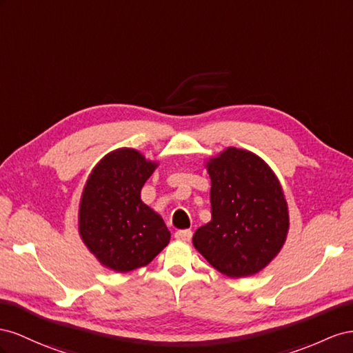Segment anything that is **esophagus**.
I'll use <instances>...</instances> for the list:
<instances>
[{
    "mask_svg": "<svg viewBox=\"0 0 353 353\" xmlns=\"http://www.w3.org/2000/svg\"><path fill=\"white\" fill-rule=\"evenodd\" d=\"M174 238L177 241H182V243H189L190 238H192V232H190V230H188V229L177 230V232L174 234Z\"/></svg>",
    "mask_w": 353,
    "mask_h": 353,
    "instance_id": "1",
    "label": "esophagus"
}]
</instances>
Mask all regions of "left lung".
Wrapping results in <instances>:
<instances>
[{"label": "left lung", "mask_w": 353, "mask_h": 353, "mask_svg": "<svg viewBox=\"0 0 353 353\" xmlns=\"http://www.w3.org/2000/svg\"><path fill=\"white\" fill-rule=\"evenodd\" d=\"M211 220L196 229L194 247L229 278L256 275L284 247L288 204L276 174L259 155L226 148L205 163Z\"/></svg>", "instance_id": "1"}]
</instances>
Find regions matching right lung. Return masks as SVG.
I'll return each instance as SVG.
<instances>
[{
	"label": "right lung",
	"mask_w": 353,
	"mask_h": 353,
	"mask_svg": "<svg viewBox=\"0 0 353 353\" xmlns=\"http://www.w3.org/2000/svg\"><path fill=\"white\" fill-rule=\"evenodd\" d=\"M158 161L133 148L106 154L88 174L78 208V232L102 266L125 274L149 265L170 243L163 217L140 192Z\"/></svg>",
	"instance_id": "obj_1"
}]
</instances>
